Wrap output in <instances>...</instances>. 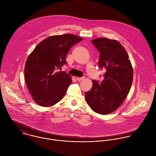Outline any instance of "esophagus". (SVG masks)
<instances>
[{
  "label": "esophagus",
  "instance_id": "esophagus-1",
  "mask_svg": "<svg viewBox=\"0 0 156 156\" xmlns=\"http://www.w3.org/2000/svg\"><path fill=\"white\" fill-rule=\"evenodd\" d=\"M84 79V76H83V77H77L76 78V80L78 81H81L82 80H83Z\"/></svg>",
  "mask_w": 156,
  "mask_h": 156
}]
</instances>
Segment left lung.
<instances>
[{
    "label": "left lung",
    "mask_w": 156,
    "mask_h": 156,
    "mask_svg": "<svg viewBox=\"0 0 156 156\" xmlns=\"http://www.w3.org/2000/svg\"><path fill=\"white\" fill-rule=\"evenodd\" d=\"M91 42L100 53L98 66L106 72L101 83L92 81V88L85 94L86 100L94 112L108 114L119 108L127 97L133 69L128 53L119 41L100 37Z\"/></svg>",
    "instance_id": "1"
}]
</instances>
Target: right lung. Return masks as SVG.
<instances>
[{
    "label": "right lung",
    "instance_id": "right-lung-1",
    "mask_svg": "<svg viewBox=\"0 0 156 156\" xmlns=\"http://www.w3.org/2000/svg\"><path fill=\"white\" fill-rule=\"evenodd\" d=\"M83 38L72 34L49 36L41 41L28 56L24 69L27 86L39 106L55 105L64 97L72 83L70 75L58 72L67 63L70 48Z\"/></svg>",
    "mask_w": 156,
    "mask_h": 156
}]
</instances>
